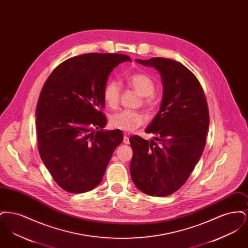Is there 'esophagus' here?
<instances>
[{
	"label": "esophagus",
	"mask_w": 248,
	"mask_h": 248,
	"mask_svg": "<svg viewBox=\"0 0 248 248\" xmlns=\"http://www.w3.org/2000/svg\"><path fill=\"white\" fill-rule=\"evenodd\" d=\"M124 144H129V138H128L127 135H124Z\"/></svg>",
	"instance_id": "esophagus-1"
}]
</instances>
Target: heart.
<instances>
[{
    "instance_id": "b5f03b06",
    "label": "heart",
    "mask_w": 248,
    "mask_h": 248,
    "mask_svg": "<svg viewBox=\"0 0 248 248\" xmlns=\"http://www.w3.org/2000/svg\"><path fill=\"white\" fill-rule=\"evenodd\" d=\"M126 82L130 87L143 96L142 103L149 111H154L157 108L158 100L154 94L156 86L154 80L149 75L142 72L133 73L127 77ZM121 91V83L118 81L112 80L106 83L103 89V97L110 108L118 106ZM145 121L146 116L141 111L124 109L112 114L109 119V124L115 129L132 132L141 126Z\"/></svg>"
}]
</instances>
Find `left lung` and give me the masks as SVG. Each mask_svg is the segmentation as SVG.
Listing matches in <instances>:
<instances>
[{"mask_svg": "<svg viewBox=\"0 0 248 248\" xmlns=\"http://www.w3.org/2000/svg\"><path fill=\"white\" fill-rule=\"evenodd\" d=\"M161 73L164 95L160 110L145 132L148 141L130 137L133 157L130 174L144 193L164 197L180 189L200 160L209 127L206 98L196 76L173 59H137Z\"/></svg>", "mask_w": 248, "mask_h": 248, "instance_id": "1", "label": "left lung"}]
</instances>
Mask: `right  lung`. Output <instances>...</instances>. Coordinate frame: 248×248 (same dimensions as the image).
Returning <instances> with one entry per match:
<instances>
[{
    "mask_svg": "<svg viewBox=\"0 0 248 248\" xmlns=\"http://www.w3.org/2000/svg\"><path fill=\"white\" fill-rule=\"evenodd\" d=\"M126 55L89 53L60 63L43 86L36 107L38 151L61 189L83 193L101 182L121 130L105 131L103 89Z\"/></svg>",
    "mask_w": 248,
    "mask_h": 248,
    "instance_id": "add662e5",
    "label": "right lung"
}]
</instances>
